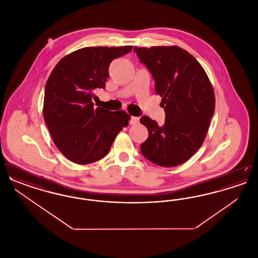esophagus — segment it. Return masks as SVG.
I'll use <instances>...</instances> for the list:
<instances>
[{"mask_svg": "<svg viewBox=\"0 0 258 258\" xmlns=\"http://www.w3.org/2000/svg\"><path fill=\"white\" fill-rule=\"evenodd\" d=\"M138 123H139V118L138 117H132L131 118V121H130L131 124H136Z\"/></svg>", "mask_w": 258, "mask_h": 258, "instance_id": "esophagus-1", "label": "esophagus"}]
</instances>
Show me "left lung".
<instances>
[{"instance_id": "8db88e82", "label": "left lung", "mask_w": 258, "mask_h": 258, "mask_svg": "<svg viewBox=\"0 0 258 258\" xmlns=\"http://www.w3.org/2000/svg\"><path fill=\"white\" fill-rule=\"evenodd\" d=\"M134 50L155 79L166 116L162 126L147 116L141 118L149 132L141 153L162 167L180 165L197 153L208 133L216 104L212 83L197 59L179 46Z\"/></svg>"}]
</instances>
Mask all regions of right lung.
Here are the masks:
<instances>
[{"label":"right lung","mask_w":258,"mask_h":258,"mask_svg":"<svg viewBox=\"0 0 258 258\" xmlns=\"http://www.w3.org/2000/svg\"><path fill=\"white\" fill-rule=\"evenodd\" d=\"M132 45L85 47L55 66L46 82L43 118L53 142L61 154L77 164L102 159L131 116L94 107L95 89L105 88L111 61L127 54Z\"/></svg>","instance_id":"obj_1"}]
</instances>
